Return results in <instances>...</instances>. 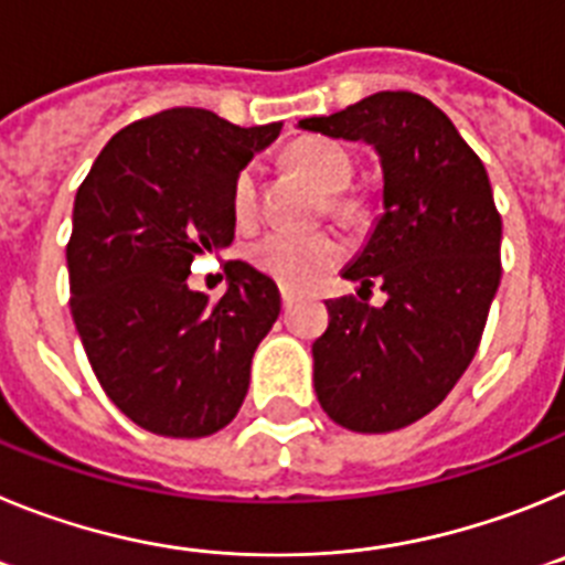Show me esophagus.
<instances>
[{
	"instance_id": "obj_1",
	"label": "esophagus",
	"mask_w": 565,
	"mask_h": 565,
	"mask_svg": "<svg viewBox=\"0 0 565 565\" xmlns=\"http://www.w3.org/2000/svg\"><path fill=\"white\" fill-rule=\"evenodd\" d=\"M294 299H297V294H294L291 288H282V306L291 308V306H294Z\"/></svg>"
}]
</instances>
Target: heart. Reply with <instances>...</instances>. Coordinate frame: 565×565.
Masks as SVG:
<instances>
[{"label": "heart", "mask_w": 565, "mask_h": 565, "mask_svg": "<svg viewBox=\"0 0 565 565\" xmlns=\"http://www.w3.org/2000/svg\"><path fill=\"white\" fill-rule=\"evenodd\" d=\"M294 163L306 172L308 181L322 194H339L353 181V158L348 149L328 138H306L291 152ZM259 201V174L257 167H246L234 178L232 212L237 223H252ZM333 209L342 203L333 198ZM342 257V246L331 234H299L288 228H274L263 234L252 246V263L279 279L282 286H308L322 271L337 266Z\"/></svg>", "instance_id": "heart-1"}]
</instances>
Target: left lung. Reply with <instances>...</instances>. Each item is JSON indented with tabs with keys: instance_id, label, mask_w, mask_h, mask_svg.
Masks as SVG:
<instances>
[{
	"instance_id": "1",
	"label": "left lung",
	"mask_w": 565,
	"mask_h": 565,
	"mask_svg": "<svg viewBox=\"0 0 565 565\" xmlns=\"http://www.w3.org/2000/svg\"><path fill=\"white\" fill-rule=\"evenodd\" d=\"M299 129L371 143L382 163V214L342 271L359 294L328 299L313 342L322 411L353 433H391L447 398L481 342L501 282V214L487 169L452 121L416 93H373Z\"/></svg>"
}]
</instances>
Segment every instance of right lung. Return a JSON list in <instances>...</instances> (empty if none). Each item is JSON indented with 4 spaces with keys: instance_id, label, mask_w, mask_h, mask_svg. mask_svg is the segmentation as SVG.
I'll use <instances>...</instances> for the list:
<instances>
[{
    "instance_id": "right-lung-1",
    "label": "right lung",
    "mask_w": 565,
    "mask_h": 565,
    "mask_svg": "<svg viewBox=\"0 0 565 565\" xmlns=\"http://www.w3.org/2000/svg\"><path fill=\"white\" fill-rule=\"evenodd\" d=\"M282 124L237 127L174 107L109 138L76 192L70 311L104 393L169 438L223 430L279 317L277 282L228 259L217 302L186 286L198 254L234 239L232 186Z\"/></svg>"
}]
</instances>
